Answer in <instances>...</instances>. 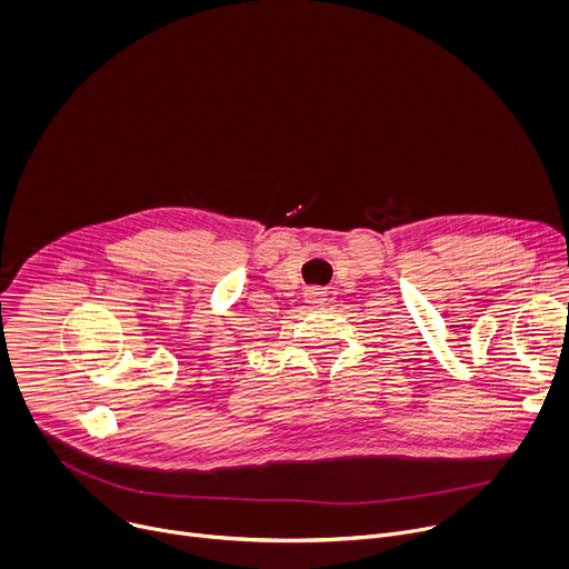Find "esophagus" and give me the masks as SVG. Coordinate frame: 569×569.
Returning <instances> with one entry per match:
<instances>
[{
	"label": "esophagus",
	"instance_id": "esophagus-1",
	"mask_svg": "<svg viewBox=\"0 0 569 569\" xmlns=\"http://www.w3.org/2000/svg\"><path fill=\"white\" fill-rule=\"evenodd\" d=\"M319 297H321V292H315V290H310V299H312V303H317V301H319Z\"/></svg>",
	"mask_w": 569,
	"mask_h": 569
}]
</instances>
